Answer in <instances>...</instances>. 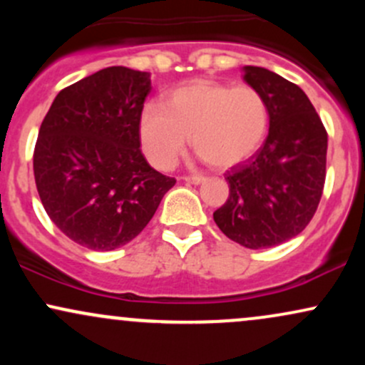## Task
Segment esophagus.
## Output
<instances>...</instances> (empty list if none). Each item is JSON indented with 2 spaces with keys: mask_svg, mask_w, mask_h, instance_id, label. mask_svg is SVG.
Masks as SVG:
<instances>
[{
  "mask_svg": "<svg viewBox=\"0 0 365 365\" xmlns=\"http://www.w3.org/2000/svg\"><path fill=\"white\" fill-rule=\"evenodd\" d=\"M183 180L188 183H194V185H199V183H202L206 177L204 175H187V177H183Z\"/></svg>",
  "mask_w": 365,
  "mask_h": 365,
  "instance_id": "34e87169",
  "label": "esophagus"
}]
</instances>
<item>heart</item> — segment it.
I'll list each match as a JSON object with an SVG mask.
<instances>
[{
    "instance_id": "b5f03b06",
    "label": "heart",
    "mask_w": 365,
    "mask_h": 365,
    "mask_svg": "<svg viewBox=\"0 0 365 365\" xmlns=\"http://www.w3.org/2000/svg\"><path fill=\"white\" fill-rule=\"evenodd\" d=\"M269 127V108L257 89L195 82L171 92L166 108L148 104L140 139L150 161L163 170L185 153L188 137L209 165L226 168L261 148Z\"/></svg>"
}]
</instances>
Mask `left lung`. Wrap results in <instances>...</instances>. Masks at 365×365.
<instances>
[{"instance_id": "left-lung-1", "label": "left lung", "mask_w": 365, "mask_h": 365, "mask_svg": "<svg viewBox=\"0 0 365 365\" xmlns=\"http://www.w3.org/2000/svg\"><path fill=\"white\" fill-rule=\"evenodd\" d=\"M244 70L269 108V133L247 161L226 171L230 195L212 217L237 244L269 249L299 235L316 215L328 132L297 83L261 66Z\"/></svg>"}]
</instances>
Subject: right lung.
Returning <instances> with one entry per match:
<instances>
[{
  "label": "right lung",
  "instance_id": "right-lung-1",
  "mask_svg": "<svg viewBox=\"0 0 365 365\" xmlns=\"http://www.w3.org/2000/svg\"><path fill=\"white\" fill-rule=\"evenodd\" d=\"M149 92V73L110 66L58 92L41 123L36 187L48 216L75 244H128L177 183L150 168L140 150Z\"/></svg>",
  "mask_w": 365,
  "mask_h": 365
}]
</instances>
